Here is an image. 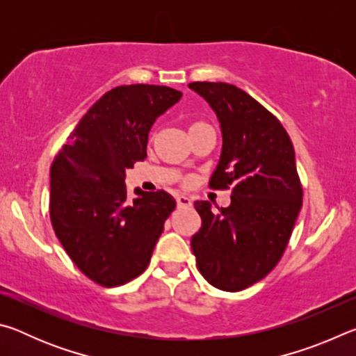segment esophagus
<instances>
[{
    "label": "esophagus",
    "instance_id": "obj_1",
    "mask_svg": "<svg viewBox=\"0 0 356 356\" xmlns=\"http://www.w3.org/2000/svg\"><path fill=\"white\" fill-rule=\"evenodd\" d=\"M176 201H177V207H180V209L191 207V200H190V197L184 196V195H179V196L176 197Z\"/></svg>",
    "mask_w": 356,
    "mask_h": 356
}]
</instances>
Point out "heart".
<instances>
[{"label":"heart","mask_w":356,"mask_h":356,"mask_svg":"<svg viewBox=\"0 0 356 356\" xmlns=\"http://www.w3.org/2000/svg\"><path fill=\"white\" fill-rule=\"evenodd\" d=\"M193 125H200V124H193ZM193 125H191V127H193Z\"/></svg>","instance_id":"heart-1"}]
</instances>
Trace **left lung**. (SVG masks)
Listing matches in <instances>:
<instances>
[{"instance_id":"obj_1","label":"left lung","mask_w":356,"mask_h":356,"mask_svg":"<svg viewBox=\"0 0 356 356\" xmlns=\"http://www.w3.org/2000/svg\"><path fill=\"white\" fill-rule=\"evenodd\" d=\"M220 120L221 156L210 186H231V206L212 212L196 201L202 226L191 237L196 265L210 284L237 292L265 278L280 262L303 204L291 138L278 118L242 89L195 81Z\"/></svg>"}]
</instances>
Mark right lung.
<instances>
[{"mask_svg":"<svg viewBox=\"0 0 356 356\" xmlns=\"http://www.w3.org/2000/svg\"><path fill=\"white\" fill-rule=\"evenodd\" d=\"M182 92L155 84L108 91L84 114L50 170V220L65 252L89 280L122 286L147 268L168 216L163 190H135L125 170L146 159L149 130Z\"/></svg>","mask_w":356,"mask_h":356,"instance_id":"1","label":"right lung"}]
</instances>
